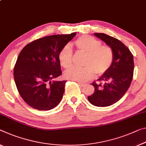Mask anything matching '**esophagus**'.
<instances>
[{"label":"esophagus","mask_w":146,"mask_h":146,"mask_svg":"<svg viewBox=\"0 0 146 146\" xmlns=\"http://www.w3.org/2000/svg\"><path fill=\"white\" fill-rule=\"evenodd\" d=\"M78 84L80 87H84L85 86L84 84H83V83H81V82H78Z\"/></svg>","instance_id":"obj_1"}]
</instances>
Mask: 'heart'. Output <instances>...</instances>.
<instances>
[{
    "instance_id": "obj_1",
    "label": "heart",
    "mask_w": 146,
    "mask_h": 146,
    "mask_svg": "<svg viewBox=\"0 0 146 146\" xmlns=\"http://www.w3.org/2000/svg\"><path fill=\"white\" fill-rule=\"evenodd\" d=\"M75 45L78 50L86 53L84 68L72 66L64 72L66 79L84 82L92 79L96 74L103 75L110 68L113 61V53L108 46H102L101 42L88 35L78 38ZM58 59L60 65L68 68L73 59V51L70 45L67 44L59 53Z\"/></svg>"
}]
</instances>
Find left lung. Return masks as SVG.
I'll return each mask as SVG.
<instances>
[{
    "instance_id": "1",
    "label": "left lung",
    "mask_w": 146,
    "mask_h": 146,
    "mask_svg": "<svg viewBox=\"0 0 146 146\" xmlns=\"http://www.w3.org/2000/svg\"><path fill=\"white\" fill-rule=\"evenodd\" d=\"M94 35L111 49L113 61L108 72L93 82L95 92L87 98L95 106H108L119 100L129 88L133 77V55L120 40L104 33Z\"/></svg>"
}]
</instances>
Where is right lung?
I'll return each instance as SVG.
<instances>
[{"instance_id": "obj_1", "label": "right lung", "mask_w": 146, "mask_h": 146, "mask_svg": "<svg viewBox=\"0 0 146 146\" xmlns=\"http://www.w3.org/2000/svg\"><path fill=\"white\" fill-rule=\"evenodd\" d=\"M76 35L48 36L28 44L21 51L13 70L20 96L38 110H50L59 104L66 81L55 80L61 75L58 55Z\"/></svg>"}]
</instances>
